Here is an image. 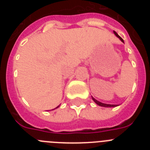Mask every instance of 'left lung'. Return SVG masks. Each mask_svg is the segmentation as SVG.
<instances>
[{
	"label": "left lung",
	"instance_id": "left-lung-1",
	"mask_svg": "<svg viewBox=\"0 0 150 150\" xmlns=\"http://www.w3.org/2000/svg\"><path fill=\"white\" fill-rule=\"evenodd\" d=\"M113 33H114L115 35H116V37H117V38H119V39H120V40L122 41V43H124V40H123L122 38L121 37H120V36H119V34H118L116 32V31H113ZM91 98H92V100H94V102H95V104H98V106H100V107H117V106H119V105H117V104H104V103H101V102L98 101V100H97L96 99L94 98H93V97H92V96H91Z\"/></svg>",
	"mask_w": 150,
	"mask_h": 150
}]
</instances>
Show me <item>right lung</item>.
Wrapping results in <instances>:
<instances>
[{"label":"right lung","instance_id":"obj_1","mask_svg":"<svg viewBox=\"0 0 150 150\" xmlns=\"http://www.w3.org/2000/svg\"><path fill=\"white\" fill-rule=\"evenodd\" d=\"M59 106H60V105H59V106H58V107H55V109H56V108H58V107H59ZM55 109H53V110H55Z\"/></svg>","mask_w":150,"mask_h":150}]
</instances>
